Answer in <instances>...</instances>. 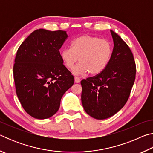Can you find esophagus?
Segmentation results:
<instances>
[{
    "instance_id": "obj_1",
    "label": "esophagus",
    "mask_w": 153,
    "mask_h": 153,
    "mask_svg": "<svg viewBox=\"0 0 153 153\" xmlns=\"http://www.w3.org/2000/svg\"><path fill=\"white\" fill-rule=\"evenodd\" d=\"M74 79H75V82L76 83H79L80 82V77H75Z\"/></svg>"
}]
</instances>
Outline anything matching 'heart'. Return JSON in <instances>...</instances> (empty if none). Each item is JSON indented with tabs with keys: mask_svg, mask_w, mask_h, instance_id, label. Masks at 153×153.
I'll use <instances>...</instances> for the list:
<instances>
[{
	"mask_svg": "<svg viewBox=\"0 0 153 153\" xmlns=\"http://www.w3.org/2000/svg\"><path fill=\"white\" fill-rule=\"evenodd\" d=\"M113 54L109 41L90 35L78 36L72 41L71 48L61 52L62 62L67 69H73L79 59L80 63L73 69L75 75L100 74L107 67Z\"/></svg>",
	"mask_w": 153,
	"mask_h": 153,
	"instance_id": "heart-1",
	"label": "heart"
}]
</instances>
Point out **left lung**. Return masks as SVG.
<instances>
[{
	"mask_svg": "<svg viewBox=\"0 0 153 153\" xmlns=\"http://www.w3.org/2000/svg\"><path fill=\"white\" fill-rule=\"evenodd\" d=\"M114 47L107 67L97 76L81 82L82 103L86 112L105 120L121 110L128 101L136 78L133 54L121 37L111 30Z\"/></svg>",
	"mask_w": 153,
	"mask_h": 153,
	"instance_id": "1",
	"label": "left lung"
}]
</instances>
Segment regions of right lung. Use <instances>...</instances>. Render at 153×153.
I'll return each mask as SVG.
<instances>
[{
  "mask_svg": "<svg viewBox=\"0 0 153 153\" xmlns=\"http://www.w3.org/2000/svg\"><path fill=\"white\" fill-rule=\"evenodd\" d=\"M67 37L65 31L36 30L17 50L13 66L16 93L24 110L36 119L55 115L64 93L74 83L59 52Z\"/></svg>",
  "mask_w": 153,
  "mask_h": 153,
  "instance_id": "1",
  "label": "right lung"
}]
</instances>
